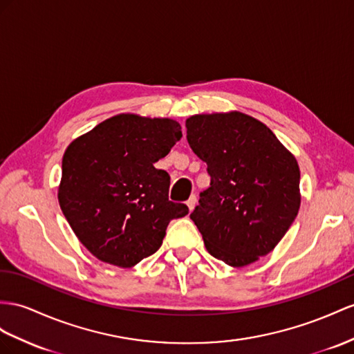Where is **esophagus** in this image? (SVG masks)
<instances>
[{
	"label": "esophagus",
	"mask_w": 354,
	"mask_h": 354,
	"mask_svg": "<svg viewBox=\"0 0 354 354\" xmlns=\"http://www.w3.org/2000/svg\"><path fill=\"white\" fill-rule=\"evenodd\" d=\"M196 205H197V196H196V194H192V196H189L188 201H187L188 209H189V211H193L194 207H196Z\"/></svg>",
	"instance_id": "obj_1"
}]
</instances>
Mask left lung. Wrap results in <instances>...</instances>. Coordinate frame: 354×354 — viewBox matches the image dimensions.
Here are the masks:
<instances>
[{"label":"left lung","instance_id":"obj_1","mask_svg":"<svg viewBox=\"0 0 354 354\" xmlns=\"http://www.w3.org/2000/svg\"><path fill=\"white\" fill-rule=\"evenodd\" d=\"M187 140L207 165L211 187L189 215L211 256L232 268L274 250L301 206L295 156L270 129L242 112L193 115Z\"/></svg>","mask_w":354,"mask_h":354}]
</instances>
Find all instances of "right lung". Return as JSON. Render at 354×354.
I'll return each mask as SVG.
<instances>
[{
  "mask_svg": "<svg viewBox=\"0 0 354 354\" xmlns=\"http://www.w3.org/2000/svg\"><path fill=\"white\" fill-rule=\"evenodd\" d=\"M183 138L170 118L120 113L71 142L62 157L58 202L82 245L104 263L131 268L153 254L174 218L170 176L153 167Z\"/></svg>",
  "mask_w": 354,
  "mask_h": 354,
  "instance_id": "add662e5",
  "label": "right lung"
}]
</instances>
